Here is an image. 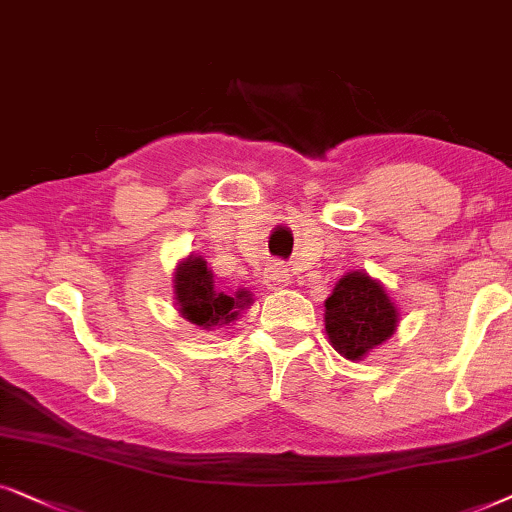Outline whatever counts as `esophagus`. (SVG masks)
Returning <instances> with one entry per match:
<instances>
[{
  "instance_id": "1",
  "label": "esophagus",
  "mask_w": 512,
  "mask_h": 512,
  "mask_svg": "<svg viewBox=\"0 0 512 512\" xmlns=\"http://www.w3.org/2000/svg\"><path fill=\"white\" fill-rule=\"evenodd\" d=\"M264 283H267L271 290L285 288V285L290 283V274H288V269H285L281 262L271 264V267H269L267 271H264Z\"/></svg>"
}]
</instances>
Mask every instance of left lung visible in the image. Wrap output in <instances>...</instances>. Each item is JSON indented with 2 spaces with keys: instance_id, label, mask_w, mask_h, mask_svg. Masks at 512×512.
I'll use <instances>...</instances> for the list:
<instances>
[{
  "instance_id": "obj_1",
  "label": "left lung",
  "mask_w": 512,
  "mask_h": 512,
  "mask_svg": "<svg viewBox=\"0 0 512 512\" xmlns=\"http://www.w3.org/2000/svg\"><path fill=\"white\" fill-rule=\"evenodd\" d=\"M398 325V311L384 288L363 271L346 274L325 302V332L335 351L360 360L384 344Z\"/></svg>"
}]
</instances>
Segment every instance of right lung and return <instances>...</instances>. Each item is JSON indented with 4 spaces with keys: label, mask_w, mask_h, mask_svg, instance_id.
Segmentation results:
<instances>
[{
    "label": "right lung",
    "mask_w": 512,
    "mask_h": 512,
    "mask_svg": "<svg viewBox=\"0 0 512 512\" xmlns=\"http://www.w3.org/2000/svg\"><path fill=\"white\" fill-rule=\"evenodd\" d=\"M175 299L180 313L189 323L213 330L215 325H224L238 316L245 304H250L248 292H236V297L224 295L215 288L213 274L201 257H189L177 267L175 274Z\"/></svg>",
    "instance_id": "right-lung-1"
}]
</instances>
